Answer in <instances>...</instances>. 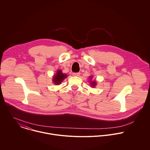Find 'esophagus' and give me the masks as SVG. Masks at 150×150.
Here are the masks:
<instances>
[{
    "label": "esophagus",
    "mask_w": 150,
    "mask_h": 150,
    "mask_svg": "<svg viewBox=\"0 0 150 150\" xmlns=\"http://www.w3.org/2000/svg\"><path fill=\"white\" fill-rule=\"evenodd\" d=\"M81 73L80 72H76V73H73V76H79L80 75Z\"/></svg>",
    "instance_id": "34e87169"
}]
</instances>
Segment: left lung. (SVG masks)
I'll return each mask as SVG.
<instances>
[{
    "label": "left lung",
    "instance_id": "8db88e82",
    "mask_svg": "<svg viewBox=\"0 0 150 150\" xmlns=\"http://www.w3.org/2000/svg\"><path fill=\"white\" fill-rule=\"evenodd\" d=\"M89 79H90V81H89V82H90V86H91V87H92V88H95V86H96V85H97V82H96V81H91V79H92V76H90Z\"/></svg>",
    "mask_w": 150,
    "mask_h": 150
}]
</instances>
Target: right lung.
Here are the masks:
<instances>
[{"instance_id":"add662e5","label":"right lung","mask_w":150,"mask_h":150,"mask_svg":"<svg viewBox=\"0 0 150 150\" xmlns=\"http://www.w3.org/2000/svg\"><path fill=\"white\" fill-rule=\"evenodd\" d=\"M66 78H67V75L62 73L61 69H59L53 75L52 81L56 85H59Z\"/></svg>"}]
</instances>
